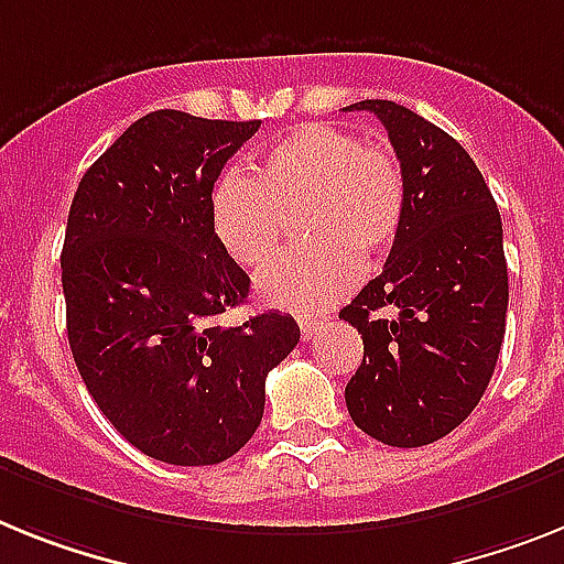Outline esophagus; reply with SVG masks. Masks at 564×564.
Wrapping results in <instances>:
<instances>
[{"label":"esophagus","mask_w":564,"mask_h":564,"mask_svg":"<svg viewBox=\"0 0 564 564\" xmlns=\"http://www.w3.org/2000/svg\"><path fill=\"white\" fill-rule=\"evenodd\" d=\"M297 324H301V335H304V340H312L315 335H318V329L324 326V318H297Z\"/></svg>","instance_id":"1"}]
</instances>
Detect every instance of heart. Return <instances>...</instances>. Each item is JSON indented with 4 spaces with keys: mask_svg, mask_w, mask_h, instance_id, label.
Instances as JSON below:
<instances>
[{
    "mask_svg": "<svg viewBox=\"0 0 564 564\" xmlns=\"http://www.w3.org/2000/svg\"><path fill=\"white\" fill-rule=\"evenodd\" d=\"M404 206V169L390 149L329 122H304L260 154L254 174L217 180L212 229L240 267L263 269L297 217L304 243L260 274L258 292L278 310L321 312L352 290L361 267L390 252Z\"/></svg>",
    "mask_w": 564,
    "mask_h": 564,
    "instance_id": "1",
    "label": "heart"
}]
</instances>
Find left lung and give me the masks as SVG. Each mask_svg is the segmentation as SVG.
<instances>
[{
  "label": "left lung",
  "instance_id": "obj_1",
  "mask_svg": "<svg viewBox=\"0 0 564 564\" xmlns=\"http://www.w3.org/2000/svg\"><path fill=\"white\" fill-rule=\"evenodd\" d=\"M347 111L384 122L404 169L406 206L381 274L340 310L364 338L344 399L367 435L421 447L453 433L494 378L508 318L501 217L447 131L390 99Z\"/></svg>",
  "mask_w": 564,
  "mask_h": 564
}]
</instances>
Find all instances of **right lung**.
Returning a JSON list of instances; mask_svg holds the SVG:
<instances>
[{"label":"right lung","mask_w":564,"mask_h":564,"mask_svg":"<svg viewBox=\"0 0 564 564\" xmlns=\"http://www.w3.org/2000/svg\"><path fill=\"white\" fill-rule=\"evenodd\" d=\"M258 120L151 111L83 174L68 212V344L113 430L165 465H220L263 419L267 376L301 340L292 315L240 326L249 274L212 229V188Z\"/></svg>","instance_id":"add662e5"}]
</instances>
